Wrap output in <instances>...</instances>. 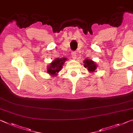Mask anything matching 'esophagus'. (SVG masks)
<instances>
[{"label":"esophagus","instance_id":"1","mask_svg":"<svg viewBox=\"0 0 133 133\" xmlns=\"http://www.w3.org/2000/svg\"><path fill=\"white\" fill-rule=\"evenodd\" d=\"M71 55H72V59H76V58H77V54H76V52H72V54H71Z\"/></svg>","mask_w":133,"mask_h":133}]
</instances>
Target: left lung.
<instances>
[{"label":"left lung","mask_w":133,"mask_h":133,"mask_svg":"<svg viewBox=\"0 0 133 133\" xmlns=\"http://www.w3.org/2000/svg\"><path fill=\"white\" fill-rule=\"evenodd\" d=\"M84 62V66L85 68H87L88 71L90 72L93 73L96 71V69H97V65L96 63L92 60L89 59H86L83 61Z\"/></svg>","instance_id":"left-lung-1"}]
</instances>
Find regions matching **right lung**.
<instances>
[{"instance_id": "obj_1", "label": "right lung", "mask_w": 133, "mask_h": 133, "mask_svg": "<svg viewBox=\"0 0 133 133\" xmlns=\"http://www.w3.org/2000/svg\"><path fill=\"white\" fill-rule=\"evenodd\" d=\"M67 58H56L50 63V65L47 66V73L53 77H56L59 72L62 69L64 66L65 61H66Z\"/></svg>"}]
</instances>
